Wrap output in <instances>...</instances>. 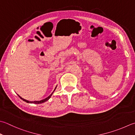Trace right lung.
<instances>
[{
    "label": "right lung",
    "mask_w": 135,
    "mask_h": 135,
    "mask_svg": "<svg viewBox=\"0 0 135 135\" xmlns=\"http://www.w3.org/2000/svg\"><path fill=\"white\" fill-rule=\"evenodd\" d=\"M55 89L54 90V91H55ZM53 94V92H52V93L49 96V97H48L47 98H46V99H43V100H41V101H27V100H26V99H23V98H22V97H20L19 95H18V97H20V99H22L23 101H25L26 102H27V103H31V104H41V103H43V102H46V101H48V100L50 98V97H51V95H52V94Z\"/></svg>",
    "instance_id": "right-lung-1"
}]
</instances>
